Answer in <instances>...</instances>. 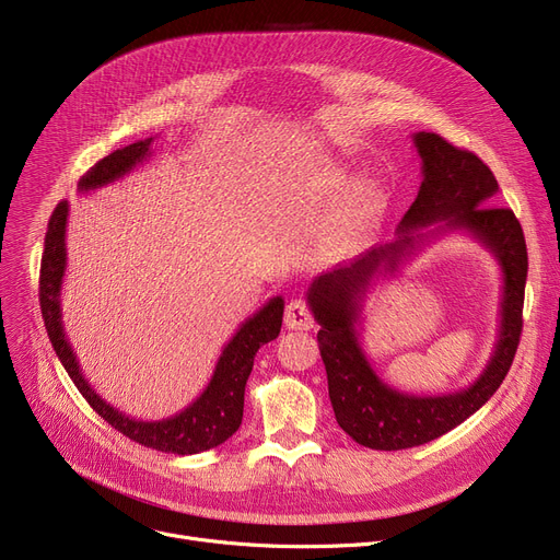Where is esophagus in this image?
Returning a JSON list of instances; mask_svg holds the SVG:
<instances>
[{
  "instance_id": "34e87169",
  "label": "esophagus",
  "mask_w": 560,
  "mask_h": 560,
  "mask_svg": "<svg viewBox=\"0 0 560 560\" xmlns=\"http://www.w3.org/2000/svg\"><path fill=\"white\" fill-rule=\"evenodd\" d=\"M285 327L288 329H295V331H308L313 329V313L311 308L306 306V302L302 300H292L288 306H285Z\"/></svg>"
}]
</instances>
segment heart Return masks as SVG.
<instances>
[{
    "label": "heart",
    "instance_id": "b5f03b06",
    "mask_svg": "<svg viewBox=\"0 0 560 560\" xmlns=\"http://www.w3.org/2000/svg\"><path fill=\"white\" fill-rule=\"evenodd\" d=\"M357 191V182L345 167H331L317 184V192L327 209H338ZM378 197L372 186H363L349 209L331 220L322 233V252L331 258H347L361 252L376 226Z\"/></svg>",
    "mask_w": 560,
    "mask_h": 560
}]
</instances>
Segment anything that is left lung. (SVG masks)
Listing matches in <instances>:
<instances>
[{"mask_svg": "<svg viewBox=\"0 0 560 560\" xmlns=\"http://www.w3.org/2000/svg\"><path fill=\"white\" fill-rule=\"evenodd\" d=\"M413 142L422 159V184L395 241L319 275L306 292L319 325L317 342L336 420L359 445L384 452L418 447L445 435L475 416L502 386L520 345L528 270L517 218L511 209L492 203L499 186L490 167L438 133L418 131ZM450 230L477 237L503 270L498 342L487 370L467 389L433 398L399 394L373 372L360 347L362 302L376 278L394 276L410 255Z\"/></svg>", "mask_w": 560, "mask_h": 560, "instance_id": "left-lung-1", "label": "left lung"}]
</instances>
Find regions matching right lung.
<instances>
[{"mask_svg": "<svg viewBox=\"0 0 560 560\" xmlns=\"http://www.w3.org/2000/svg\"><path fill=\"white\" fill-rule=\"evenodd\" d=\"M152 142L154 138L136 140L122 147V150H115L113 154L104 156L81 176L77 190L91 192L122 179L125 174H129L147 156H152ZM68 213L70 203L61 201L54 209L47 224L45 252L40 262V311L56 357L63 363L66 372L74 381V386L85 397V401L93 406V410H97L113 429L125 433L138 445L179 456L199 454L222 445L224 440H229L238 431L243 422L245 386L254 368L256 351L265 342L275 340L281 331L283 300L272 298L270 302L262 304V308H258L252 317L243 322L241 329L224 345L209 386H206L203 393L190 406H186L182 413L154 422L129 418L122 410H117L106 399H102L97 390L88 384L63 329L61 290L68 268Z\"/></svg>", "mask_w": 560, "mask_h": 560, "instance_id": "1", "label": "right lung"}]
</instances>
